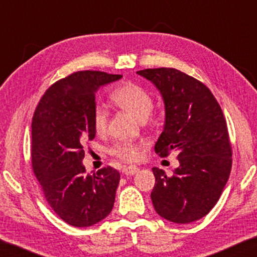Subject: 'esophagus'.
Here are the masks:
<instances>
[{"instance_id": "1", "label": "esophagus", "mask_w": 257, "mask_h": 257, "mask_svg": "<svg viewBox=\"0 0 257 257\" xmlns=\"http://www.w3.org/2000/svg\"><path fill=\"white\" fill-rule=\"evenodd\" d=\"M122 172H124L125 175H135L139 172V168L135 165H131V166H125L122 168Z\"/></svg>"}]
</instances>
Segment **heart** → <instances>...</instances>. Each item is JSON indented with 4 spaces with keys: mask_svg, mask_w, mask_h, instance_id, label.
Here are the masks:
<instances>
[{
    "mask_svg": "<svg viewBox=\"0 0 257 257\" xmlns=\"http://www.w3.org/2000/svg\"><path fill=\"white\" fill-rule=\"evenodd\" d=\"M111 99L118 106L124 108L128 113L140 121L146 120L153 108L151 94L143 86L136 83H125L115 87L111 93ZM108 114L103 105L97 104L92 111V126L97 133H103L106 130ZM111 153L120 159L132 161L139 158L140 150L137 144L120 142L111 147Z\"/></svg>",
    "mask_w": 257,
    "mask_h": 257,
    "instance_id": "b5f03b06",
    "label": "heart"
}]
</instances>
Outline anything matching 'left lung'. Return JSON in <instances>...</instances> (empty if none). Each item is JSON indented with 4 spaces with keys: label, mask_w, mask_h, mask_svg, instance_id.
Segmentation results:
<instances>
[{
    "label": "left lung",
    "mask_w": 257,
    "mask_h": 257,
    "mask_svg": "<svg viewBox=\"0 0 257 257\" xmlns=\"http://www.w3.org/2000/svg\"><path fill=\"white\" fill-rule=\"evenodd\" d=\"M137 73L157 87L165 105L164 128L154 151L160 157L179 153L172 177L152 168L154 209L171 222H193L215 206L230 174L231 147L222 110L205 84L177 69Z\"/></svg>",
    "instance_id": "obj_1"
}]
</instances>
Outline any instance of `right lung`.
<instances>
[{
  "instance_id": "add662e5",
  "label": "right lung",
  "mask_w": 257,
  "mask_h": 257,
  "mask_svg": "<svg viewBox=\"0 0 257 257\" xmlns=\"http://www.w3.org/2000/svg\"><path fill=\"white\" fill-rule=\"evenodd\" d=\"M100 71H79L45 91L31 122L34 173L55 213L73 227L105 219L114 205L120 174L112 167L85 174L83 145L92 140L97 91L121 78Z\"/></svg>"
}]
</instances>
